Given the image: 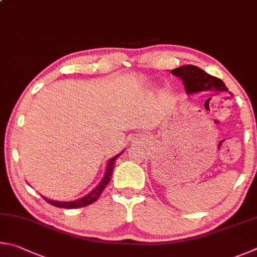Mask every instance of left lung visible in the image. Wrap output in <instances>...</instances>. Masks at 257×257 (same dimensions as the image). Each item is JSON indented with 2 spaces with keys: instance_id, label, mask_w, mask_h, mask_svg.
I'll return each instance as SVG.
<instances>
[{
  "instance_id": "1",
  "label": "left lung",
  "mask_w": 257,
  "mask_h": 257,
  "mask_svg": "<svg viewBox=\"0 0 257 257\" xmlns=\"http://www.w3.org/2000/svg\"><path fill=\"white\" fill-rule=\"evenodd\" d=\"M172 74L182 79L186 93L188 94L209 91V90H217V91L228 90L222 80L208 74L205 71L195 65L179 66L177 69L172 70Z\"/></svg>"
}]
</instances>
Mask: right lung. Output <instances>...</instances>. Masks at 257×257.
Returning a JSON list of instances; mask_svg holds the SVG:
<instances>
[{"instance_id":"1","label":"right lung","mask_w":257,"mask_h":257,"mask_svg":"<svg viewBox=\"0 0 257 257\" xmlns=\"http://www.w3.org/2000/svg\"><path fill=\"white\" fill-rule=\"evenodd\" d=\"M121 155V152L118 155H116L114 158H111L108 160V165L106 167V172H105V176L101 179V182L99 183V185L93 188V190L83 197H81L79 200L75 201H70V202H58V201H53V200H48L46 197H44L49 204H52L54 206H57V208H64V209H78V208H82V206H87L89 204L96 202L99 196L101 195V193L105 190L106 186L108 185V183L110 182L111 179V175H112V170H114L115 167V160L118 158V157Z\"/></svg>"}]
</instances>
